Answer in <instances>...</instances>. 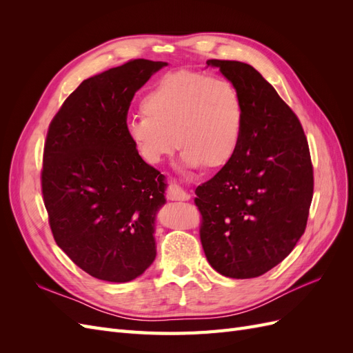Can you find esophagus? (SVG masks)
<instances>
[{
	"label": "esophagus",
	"instance_id": "1",
	"mask_svg": "<svg viewBox=\"0 0 353 353\" xmlns=\"http://www.w3.org/2000/svg\"><path fill=\"white\" fill-rule=\"evenodd\" d=\"M166 197L169 200H183L184 201V200L190 199V194L183 187L172 184V185H169L168 190H166Z\"/></svg>",
	"mask_w": 353,
	"mask_h": 353
}]
</instances>
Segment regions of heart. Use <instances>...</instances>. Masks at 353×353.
<instances>
[{
    "label": "heart",
    "mask_w": 353,
    "mask_h": 353,
    "mask_svg": "<svg viewBox=\"0 0 353 353\" xmlns=\"http://www.w3.org/2000/svg\"><path fill=\"white\" fill-rule=\"evenodd\" d=\"M141 110L126 121L125 132L150 165L162 162L176 144L185 166L215 169L228 163L240 144L243 103L225 78L169 73L147 91Z\"/></svg>",
    "instance_id": "1"
}]
</instances>
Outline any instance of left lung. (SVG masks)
Returning <instances> with one entry per match:
<instances>
[{"instance_id": "left-lung-1", "label": "left lung", "mask_w": 353, "mask_h": 353, "mask_svg": "<svg viewBox=\"0 0 353 353\" xmlns=\"http://www.w3.org/2000/svg\"><path fill=\"white\" fill-rule=\"evenodd\" d=\"M237 88L244 110L236 153L194 199L210 266L254 279L287 258L305 232L314 168L303 128L272 85L248 63L206 61Z\"/></svg>"}]
</instances>
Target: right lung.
<instances>
[{
	"mask_svg": "<svg viewBox=\"0 0 353 353\" xmlns=\"http://www.w3.org/2000/svg\"><path fill=\"white\" fill-rule=\"evenodd\" d=\"M165 61L135 59L85 79L52 117L41 187L59 248L95 279L126 283L156 258L163 175L125 132L135 92Z\"/></svg>",
	"mask_w": 353,
	"mask_h": 353,
	"instance_id": "obj_1",
	"label": "right lung"
}]
</instances>
